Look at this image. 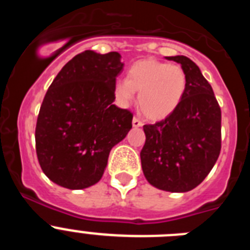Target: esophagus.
I'll return each instance as SVG.
<instances>
[{
	"label": "esophagus",
	"instance_id": "34e87169",
	"mask_svg": "<svg viewBox=\"0 0 250 250\" xmlns=\"http://www.w3.org/2000/svg\"><path fill=\"white\" fill-rule=\"evenodd\" d=\"M132 126H134V127L143 126V121H141L139 118H134V119H132Z\"/></svg>",
	"mask_w": 250,
	"mask_h": 250
}]
</instances>
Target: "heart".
<instances>
[{
    "label": "heart",
    "instance_id": "b5f03b06",
    "mask_svg": "<svg viewBox=\"0 0 250 250\" xmlns=\"http://www.w3.org/2000/svg\"><path fill=\"white\" fill-rule=\"evenodd\" d=\"M187 90V76L180 66L156 60H141L127 71V79L114 85L115 99L129 106L139 91V106L145 116L160 120L178 109Z\"/></svg>",
    "mask_w": 250,
    "mask_h": 250
}]
</instances>
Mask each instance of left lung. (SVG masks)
Returning <instances> with one entry per match:
<instances>
[{
    "instance_id": "left-lung-1",
    "label": "left lung",
    "mask_w": 250,
    "mask_h": 250,
    "mask_svg": "<svg viewBox=\"0 0 250 250\" xmlns=\"http://www.w3.org/2000/svg\"><path fill=\"white\" fill-rule=\"evenodd\" d=\"M180 63L187 90L178 109L164 120L144 125L140 159L152 187L185 193L207 178L222 147V111L210 83L187 56H169Z\"/></svg>"
}]
</instances>
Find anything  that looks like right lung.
Segmentation results:
<instances>
[{
	"instance_id": "right-lung-1",
	"label": "right lung",
	"mask_w": 250,
	"mask_h": 250,
	"mask_svg": "<svg viewBox=\"0 0 250 250\" xmlns=\"http://www.w3.org/2000/svg\"><path fill=\"white\" fill-rule=\"evenodd\" d=\"M124 63L119 52L86 50L61 68L37 118L40 167L51 182L77 190L103 178L110 150L132 127V114L115 106L114 85Z\"/></svg>"
}]
</instances>
